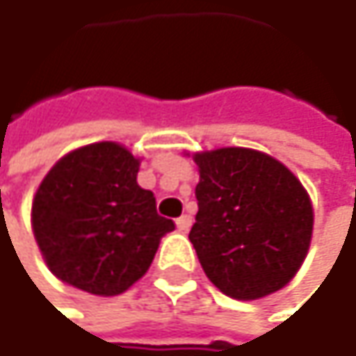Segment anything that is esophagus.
<instances>
[{"mask_svg": "<svg viewBox=\"0 0 356 356\" xmlns=\"http://www.w3.org/2000/svg\"><path fill=\"white\" fill-rule=\"evenodd\" d=\"M176 227H178V231L186 233V231H188V229L192 227V216L191 215H182L180 218H176Z\"/></svg>", "mask_w": 356, "mask_h": 356, "instance_id": "obj_1", "label": "esophagus"}]
</instances>
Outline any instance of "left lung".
<instances>
[{
  "instance_id": "obj_1",
  "label": "left lung",
  "mask_w": 356,
  "mask_h": 356,
  "mask_svg": "<svg viewBox=\"0 0 356 356\" xmlns=\"http://www.w3.org/2000/svg\"><path fill=\"white\" fill-rule=\"evenodd\" d=\"M198 213L188 239L225 296L251 302L282 290L302 267L314 209L280 160L249 147L196 152Z\"/></svg>"
}]
</instances>
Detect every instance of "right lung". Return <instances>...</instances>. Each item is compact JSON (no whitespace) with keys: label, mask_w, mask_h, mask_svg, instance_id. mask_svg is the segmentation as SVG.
I'll return each instance as SVG.
<instances>
[{"label":"right lung","mask_w":356,"mask_h":356,"mask_svg":"<svg viewBox=\"0 0 356 356\" xmlns=\"http://www.w3.org/2000/svg\"><path fill=\"white\" fill-rule=\"evenodd\" d=\"M140 158L117 141L68 152L32 200V231L48 269L95 296H119L149 269L170 218L138 184Z\"/></svg>","instance_id":"right-lung-1"}]
</instances>
